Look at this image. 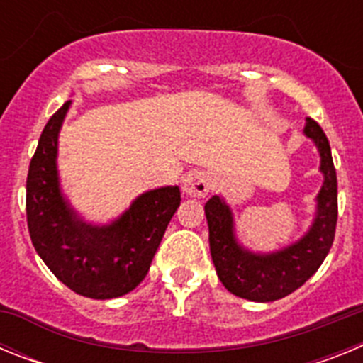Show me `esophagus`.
<instances>
[{
  "instance_id": "obj_1",
  "label": "esophagus",
  "mask_w": 363,
  "mask_h": 363,
  "mask_svg": "<svg viewBox=\"0 0 363 363\" xmlns=\"http://www.w3.org/2000/svg\"><path fill=\"white\" fill-rule=\"evenodd\" d=\"M184 191L192 198H203L211 191V176L207 172H191L184 179Z\"/></svg>"
}]
</instances>
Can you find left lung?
I'll use <instances>...</instances> for the list:
<instances>
[{
    "instance_id": "obj_1",
    "label": "left lung",
    "mask_w": 363,
    "mask_h": 363,
    "mask_svg": "<svg viewBox=\"0 0 363 363\" xmlns=\"http://www.w3.org/2000/svg\"><path fill=\"white\" fill-rule=\"evenodd\" d=\"M306 134L316 143L322 156L325 182L318 194V213L309 233L274 255L259 256L243 251L233 234V216L220 196L205 203L209 223L211 256L218 278L229 293L252 301H274L306 284L318 271L335 240L338 220V184L331 145L318 123L307 118Z\"/></svg>"
}]
</instances>
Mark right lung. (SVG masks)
I'll list each match as a JSON object with an SVG mask.
<instances>
[{
    "mask_svg": "<svg viewBox=\"0 0 363 363\" xmlns=\"http://www.w3.org/2000/svg\"><path fill=\"white\" fill-rule=\"evenodd\" d=\"M70 101L52 114L38 142L27 176V225L32 245L54 277L94 300L127 294L145 278L171 218L179 189L162 187L138 198L107 227L86 225L57 185V133Z\"/></svg>",
    "mask_w": 363,
    "mask_h": 363,
    "instance_id": "1",
    "label": "right lung"
}]
</instances>
